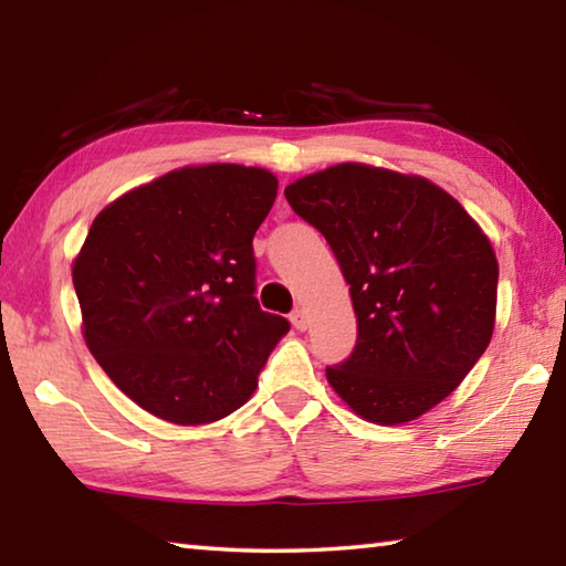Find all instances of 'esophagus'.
Instances as JSON below:
<instances>
[{"label": "esophagus", "instance_id": "obj_1", "mask_svg": "<svg viewBox=\"0 0 566 566\" xmlns=\"http://www.w3.org/2000/svg\"><path fill=\"white\" fill-rule=\"evenodd\" d=\"M290 319L294 324V329H300V332H304L306 327H310V319H306V312L304 310H294Z\"/></svg>", "mask_w": 566, "mask_h": 566}]
</instances>
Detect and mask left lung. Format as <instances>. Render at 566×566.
<instances>
[{"instance_id": "left-lung-1", "label": "left lung", "mask_w": 566, "mask_h": 566, "mask_svg": "<svg viewBox=\"0 0 566 566\" xmlns=\"http://www.w3.org/2000/svg\"><path fill=\"white\" fill-rule=\"evenodd\" d=\"M284 197L334 249L357 314V347L327 369L329 387L375 424L427 415L490 347V237L434 181L361 161L296 179Z\"/></svg>"}]
</instances>
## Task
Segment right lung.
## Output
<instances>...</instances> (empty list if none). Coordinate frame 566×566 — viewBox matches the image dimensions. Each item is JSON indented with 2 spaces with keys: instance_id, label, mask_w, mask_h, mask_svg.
<instances>
[{
  "instance_id": "add662e5",
  "label": "right lung",
  "mask_w": 566,
  "mask_h": 566,
  "mask_svg": "<svg viewBox=\"0 0 566 566\" xmlns=\"http://www.w3.org/2000/svg\"><path fill=\"white\" fill-rule=\"evenodd\" d=\"M270 169L191 165L129 189L94 217L72 262L82 334L107 377L171 424L224 419L290 322L254 296Z\"/></svg>"
}]
</instances>
